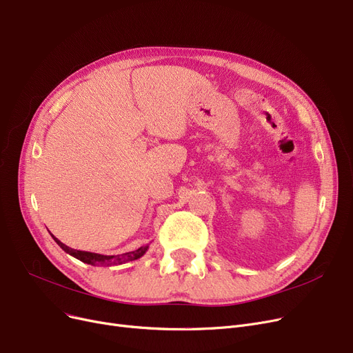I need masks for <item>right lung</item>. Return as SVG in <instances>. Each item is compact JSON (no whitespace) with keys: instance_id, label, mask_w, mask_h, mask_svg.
Segmentation results:
<instances>
[{"instance_id":"add662e5","label":"right lung","mask_w":353,"mask_h":353,"mask_svg":"<svg viewBox=\"0 0 353 353\" xmlns=\"http://www.w3.org/2000/svg\"><path fill=\"white\" fill-rule=\"evenodd\" d=\"M52 236V234H51ZM52 239L57 242V245L68 254H71L72 257L79 259L83 263L91 265V266H114V265H123L127 262L136 261V259H140L148 249V246H141L137 250L133 252H127L123 254H100V253H91V252H84V250H76L71 249L68 246H65L64 243H61L60 240L52 236Z\"/></svg>"}]
</instances>
